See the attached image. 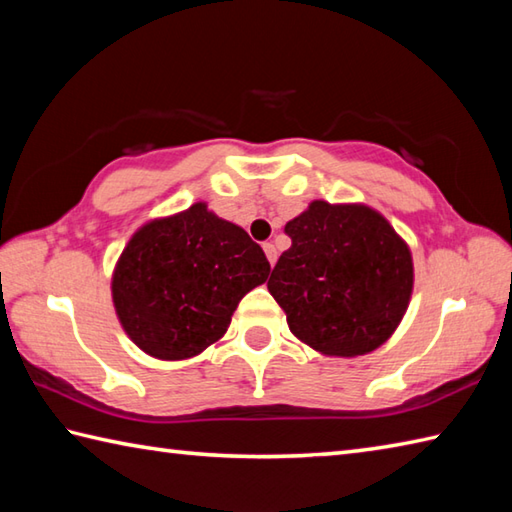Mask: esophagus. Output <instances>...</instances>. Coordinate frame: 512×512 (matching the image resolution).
<instances>
[{"label":"esophagus","instance_id":"1","mask_svg":"<svg viewBox=\"0 0 512 512\" xmlns=\"http://www.w3.org/2000/svg\"><path fill=\"white\" fill-rule=\"evenodd\" d=\"M264 253H266V257H268L270 266H275V262H277V248H275L273 242H266V244H264Z\"/></svg>","mask_w":512,"mask_h":512}]
</instances>
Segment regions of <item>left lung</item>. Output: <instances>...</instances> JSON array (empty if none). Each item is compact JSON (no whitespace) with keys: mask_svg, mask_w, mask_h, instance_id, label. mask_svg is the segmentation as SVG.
<instances>
[{"mask_svg":"<svg viewBox=\"0 0 512 512\" xmlns=\"http://www.w3.org/2000/svg\"><path fill=\"white\" fill-rule=\"evenodd\" d=\"M292 246L268 279L290 332L328 356L374 352L396 332L413 290L405 239L367 204L314 200L286 224Z\"/></svg>","mask_w":512,"mask_h":512,"instance_id":"1","label":"left lung"}]
</instances>
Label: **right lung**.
I'll return each mask as SVG.
<instances>
[{"label": "right lung", "instance_id": "right-lung-1", "mask_svg": "<svg viewBox=\"0 0 512 512\" xmlns=\"http://www.w3.org/2000/svg\"><path fill=\"white\" fill-rule=\"evenodd\" d=\"M242 226L195 202L143 224L118 257L112 301L125 334L160 361H184L226 334L246 292L268 279Z\"/></svg>", "mask_w": 512, "mask_h": 512}]
</instances>
